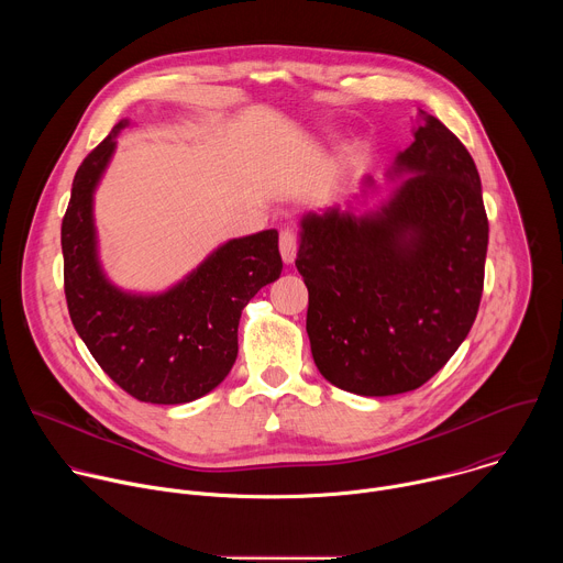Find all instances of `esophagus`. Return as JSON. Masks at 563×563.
<instances>
[{
  "label": "esophagus",
  "instance_id": "34e87169",
  "mask_svg": "<svg viewBox=\"0 0 563 563\" xmlns=\"http://www.w3.org/2000/svg\"><path fill=\"white\" fill-rule=\"evenodd\" d=\"M278 247H280V256L285 265H291L296 261V235L289 229L280 231V240H278Z\"/></svg>",
  "mask_w": 563,
  "mask_h": 563
}]
</instances>
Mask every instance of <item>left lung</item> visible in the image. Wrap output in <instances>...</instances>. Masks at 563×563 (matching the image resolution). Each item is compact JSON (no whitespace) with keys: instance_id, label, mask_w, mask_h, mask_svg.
I'll use <instances>...</instances> for the list:
<instances>
[{"instance_id":"8db88e82","label":"left lung","mask_w":563,"mask_h":563,"mask_svg":"<svg viewBox=\"0 0 563 563\" xmlns=\"http://www.w3.org/2000/svg\"><path fill=\"white\" fill-rule=\"evenodd\" d=\"M412 135L389 187L363 176L347 207L300 218L296 267L313 363L361 396L430 380L465 341L484 291L488 218L474 159L426 111Z\"/></svg>"}]
</instances>
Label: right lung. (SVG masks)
<instances>
[{
	"label": "right lung",
	"instance_id": "add662e5",
	"mask_svg": "<svg viewBox=\"0 0 563 563\" xmlns=\"http://www.w3.org/2000/svg\"><path fill=\"white\" fill-rule=\"evenodd\" d=\"M129 124L120 120L75 174L62 220L64 291L75 332L124 391L144 404L180 406L231 372L240 313L280 278L278 231L227 240L165 291L118 287L100 261L93 202Z\"/></svg>",
	"mask_w": 563,
	"mask_h": 563
}]
</instances>
